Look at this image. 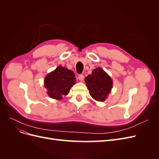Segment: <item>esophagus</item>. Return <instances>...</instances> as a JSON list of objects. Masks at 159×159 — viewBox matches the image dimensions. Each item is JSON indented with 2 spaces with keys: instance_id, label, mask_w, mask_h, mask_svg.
Wrapping results in <instances>:
<instances>
[{
  "instance_id": "esophagus-1",
  "label": "esophagus",
  "mask_w": 159,
  "mask_h": 159,
  "mask_svg": "<svg viewBox=\"0 0 159 159\" xmlns=\"http://www.w3.org/2000/svg\"><path fill=\"white\" fill-rule=\"evenodd\" d=\"M78 79H79L81 81H83L84 80V75H79Z\"/></svg>"
}]
</instances>
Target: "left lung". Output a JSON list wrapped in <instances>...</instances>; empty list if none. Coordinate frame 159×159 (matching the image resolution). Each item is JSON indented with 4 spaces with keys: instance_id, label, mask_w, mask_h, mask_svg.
I'll list each match as a JSON object with an SVG mask.
<instances>
[{
    "instance_id": "left-lung-1",
    "label": "left lung",
    "mask_w": 159,
    "mask_h": 159,
    "mask_svg": "<svg viewBox=\"0 0 159 159\" xmlns=\"http://www.w3.org/2000/svg\"><path fill=\"white\" fill-rule=\"evenodd\" d=\"M90 95L98 102H104L113 87V80L102 68H97L85 78Z\"/></svg>"
}]
</instances>
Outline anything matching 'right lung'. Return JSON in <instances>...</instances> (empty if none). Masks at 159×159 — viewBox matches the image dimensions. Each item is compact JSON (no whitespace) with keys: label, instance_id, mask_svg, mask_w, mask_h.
Returning a JSON list of instances; mask_svg holds the SVG:
<instances>
[{"label":"right lung","instance_id":"right-lung-1","mask_svg":"<svg viewBox=\"0 0 159 159\" xmlns=\"http://www.w3.org/2000/svg\"><path fill=\"white\" fill-rule=\"evenodd\" d=\"M75 74L70 70L61 66L47 74L44 78V87L50 98L61 100L63 96L70 92L71 88L75 84Z\"/></svg>","mask_w":159,"mask_h":159}]
</instances>
